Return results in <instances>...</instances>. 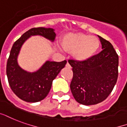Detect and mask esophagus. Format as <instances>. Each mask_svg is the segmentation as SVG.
I'll return each instance as SVG.
<instances>
[{
  "instance_id": "esophagus-1",
  "label": "esophagus",
  "mask_w": 127,
  "mask_h": 127,
  "mask_svg": "<svg viewBox=\"0 0 127 127\" xmlns=\"http://www.w3.org/2000/svg\"><path fill=\"white\" fill-rule=\"evenodd\" d=\"M65 66H66L67 67H68V68H70V67H71L70 65H69V64L68 62H67V64H66V65H65Z\"/></svg>"
}]
</instances>
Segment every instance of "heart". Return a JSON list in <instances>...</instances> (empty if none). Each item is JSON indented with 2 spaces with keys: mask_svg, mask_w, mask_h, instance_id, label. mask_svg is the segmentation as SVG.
Here are the masks:
<instances>
[{
  "mask_svg": "<svg viewBox=\"0 0 127 127\" xmlns=\"http://www.w3.org/2000/svg\"><path fill=\"white\" fill-rule=\"evenodd\" d=\"M62 47L65 51L73 53L76 61L84 62L96 56L100 47V41L94 35L69 33L63 36Z\"/></svg>",
  "mask_w": 127,
  "mask_h": 127,
  "instance_id": "1",
  "label": "heart"
}]
</instances>
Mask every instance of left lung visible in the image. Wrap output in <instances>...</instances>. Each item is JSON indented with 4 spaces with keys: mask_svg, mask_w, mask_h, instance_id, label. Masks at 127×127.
Wrapping results in <instances>:
<instances>
[{
    "mask_svg": "<svg viewBox=\"0 0 127 127\" xmlns=\"http://www.w3.org/2000/svg\"><path fill=\"white\" fill-rule=\"evenodd\" d=\"M102 51L84 62L69 60L73 78L70 89L78 103L94 105L111 93L118 78L119 56L110 42L99 36Z\"/></svg>",
    "mask_w": 127,
    "mask_h": 127,
    "instance_id": "8db88e82",
    "label": "left lung"
}]
</instances>
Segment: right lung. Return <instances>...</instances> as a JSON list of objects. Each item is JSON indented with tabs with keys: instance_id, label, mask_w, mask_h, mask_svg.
Returning <instances> with one entry per match:
<instances>
[{
	"instance_id": "right-lung-1",
	"label": "right lung",
	"mask_w": 127,
	"mask_h": 127,
	"mask_svg": "<svg viewBox=\"0 0 127 127\" xmlns=\"http://www.w3.org/2000/svg\"><path fill=\"white\" fill-rule=\"evenodd\" d=\"M41 36L51 42L56 39L55 29L37 27L29 29L14 43L6 64V76L10 88L19 98L27 102L43 100L50 91L53 80L65 67L66 60L61 62L47 60L37 71L25 70L18 64V56L24 43L31 36Z\"/></svg>"
}]
</instances>
